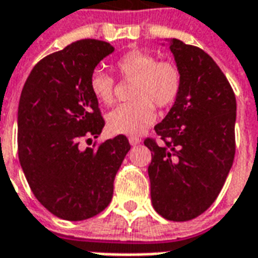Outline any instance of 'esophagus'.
Listing matches in <instances>:
<instances>
[{
  "instance_id": "esophagus-1",
  "label": "esophagus",
  "mask_w": 258,
  "mask_h": 258,
  "mask_svg": "<svg viewBox=\"0 0 258 258\" xmlns=\"http://www.w3.org/2000/svg\"><path fill=\"white\" fill-rule=\"evenodd\" d=\"M128 141H130V145L135 146V145H138L139 142H141V139H139L138 137H134V135H131V137L128 138Z\"/></svg>"
}]
</instances>
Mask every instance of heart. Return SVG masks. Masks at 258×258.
Masks as SVG:
<instances>
[{
    "label": "heart",
    "instance_id": "1",
    "mask_svg": "<svg viewBox=\"0 0 258 258\" xmlns=\"http://www.w3.org/2000/svg\"><path fill=\"white\" fill-rule=\"evenodd\" d=\"M117 74L123 80H133V100L111 111L107 116L109 131L139 134L155 120V107L167 108L178 99L182 74L172 61L158 60L143 49H131L117 58ZM89 89L99 103L111 105L115 100V80L104 71L95 70L89 76Z\"/></svg>",
    "mask_w": 258,
    "mask_h": 258
}]
</instances>
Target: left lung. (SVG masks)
Here are the masks:
<instances>
[{"mask_svg": "<svg viewBox=\"0 0 258 258\" xmlns=\"http://www.w3.org/2000/svg\"><path fill=\"white\" fill-rule=\"evenodd\" d=\"M182 88L170 112L146 138L154 209L175 222L206 212L224 186L236 154V95L205 50L172 38Z\"/></svg>", "mask_w": 258, "mask_h": 258, "instance_id": "left-lung-1", "label": "left lung"}]
</instances>
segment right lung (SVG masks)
<instances>
[{
    "label": "right lung",
    "instance_id": "1",
    "mask_svg": "<svg viewBox=\"0 0 258 258\" xmlns=\"http://www.w3.org/2000/svg\"><path fill=\"white\" fill-rule=\"evenodd\" d=\"M115 48L86 38L40 60L18 103V159L38 202L58 218L83 221L112 200L113 179L131 146L124 135L80 149L104 127L89 76Z\"/></svg>",
    "mask_w": 258,
    "mask_h": 258
}]
</instances>
